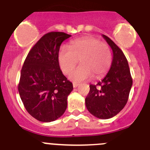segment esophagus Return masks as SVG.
<instances>
[{
  "label": "esophagus",
  "instance_id": "34e87169",
  "mask_svg": "<svg viewBox=\"0 0 150 150\" xmlns=\"http://www.w3.org/2000/svg\"><path fill=\"white\" fill-rule=\"evenodd\" d=\"M79 86V83H73V86H74V88H76V87L77 86Z\"/></svg>",
  "mask_w": 150,
  "mask_h": 150
}]
</instances>
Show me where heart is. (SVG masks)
<instances>
[{"instance_id":"heart-1","label":"heart","mask_w":150,"mask_h":150,"mask_svg":"<svg viewBox=\"0 0 150 150\" xmlns=\"http://www.w3.org/2000/svg\"><path fill=\"white\" fill-rule=\"evenodd\" d=\"M79 60L81 65L70 75L73 82H82L92 76L100 78L108 71L112 63L109 46L97 38L86 37L72 41L68 48L59 50L58 60L62 72L71 74Z\"/></svg>"}]
</instances>
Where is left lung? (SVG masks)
Wrapping results in <instances>:
<instances>
[{
	"label": "left lung",
	"mask_w": 150,
	"mask_h": 150,
	"mask_svg": "<svg viewBox=\"0 0 150 150\" xmlns=\"http://www.w3.org/2000/svg\"><path fill=\"white\" fill-rule=\"evenodd\" d=\"M112 50V64L105 77L96 85L89 86L86 106L95 117L107 120L117 115L128 101L132 86V78L128 61L117 45L103 35Z\"/></svg>",
	"instance_id": "left-lung-1"
}]
</instances>
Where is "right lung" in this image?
I'll list each match as a JSON object with an SVG mask.
<instances>
[{"label": "right lung", "instance_id": "right-lung-1", "mask_svg": "<svg viewBox=\"0 0 150 150\" xmlns=\"http://www.w3.org/2000/svg\"><path fill=\"white\" fill-rule=\"evenodd\" d=\"M64 32L43 35L30 50L21 71L18 90L26 110L38 121L56 120L67 109L73 84L61 71L58 60Z\"/></svg>", "mask_w": 150, "mask_h": 150}]
</instances>
